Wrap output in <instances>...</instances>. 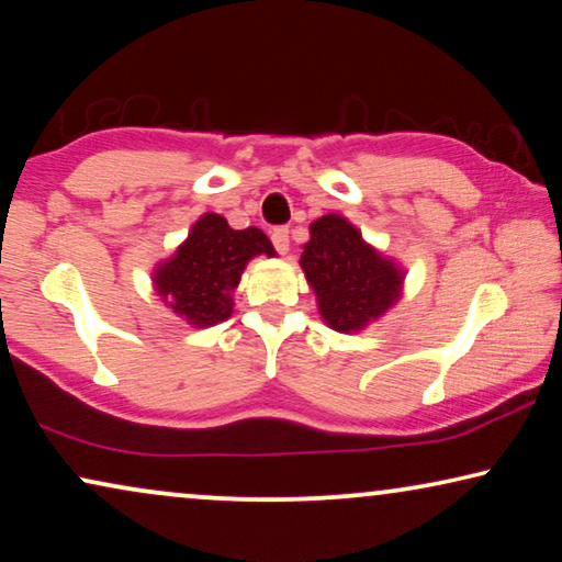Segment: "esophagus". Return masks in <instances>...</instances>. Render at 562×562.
Masks as SVG:
<instances>
[{
    "mask_svg": "<svg viewBox=\"0 0 562 562\" xmlns=\"http://www.w3.org/2000/svg\"><path fill=\"white\" fill-rule=\"evenodd\" d=\"M271 243H273V248L283 256V252L289 250V227H276L271 233Z\"/></svg>",
    "mask_w": 562,
    "mask_h": 562,
    "instance_id": "34e87169",
    "label": "esophagus"
}]
</instances>
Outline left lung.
Here are the masks:
<instances>
[{
    "mask_svg": "<svg viewBox=\"0 0 562 562\" xmlns=\"http://www.w3.org/2000/svg\"><path fill=\"white\" fill-rule=\"evenodd\" d=\"M310 286L317 291L319 312L337 333H356L394 304L402 273L360 240L358 229L337 214L312 225V240L302 260Z\"/></svg>",
    "mask_w": 562,
    "mask_h": 562,
    "instance_id": "obj_1",
    "label": "left lung"
}]
</instances>
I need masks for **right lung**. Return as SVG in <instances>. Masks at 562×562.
<instances>
[{
	"label": "right lung",
	"mask_w": 562,
	"mask_h": 562,
	"mask_svg": "<svg viewBox=\"0 0 562 562\" xmlns=\"http://www.w3.org/2000/svg\"><path fill=\"white\" fill-rule=\"evenodd\" d=\"M273 256L258 227L233 229L220 214H204L179 252L158 268L156 286L168 306L191 325H217L233 312V291L252 256Z\"/></svg>",
	"instance_id": "add662e5"
}]
</instances>
